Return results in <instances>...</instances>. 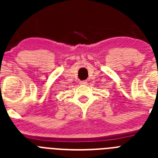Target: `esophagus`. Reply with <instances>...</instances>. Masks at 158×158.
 Wrapping results in <instances>:
<instances>
[{
	"label": "esophagus",
	"instance_id": "1",
	"mask_svg": "<svg viewBox=\"0 0 158 158\" xmlns=\"http://www.w3.org/2000/svg\"><path fill=\"white\" fill-rule=\"evenodd\" d=\"M81 85H87V81H82L80 82Z\"/></svg>",
	"mask_w": 158,
	"mask_h": 158
}]
</instances>
